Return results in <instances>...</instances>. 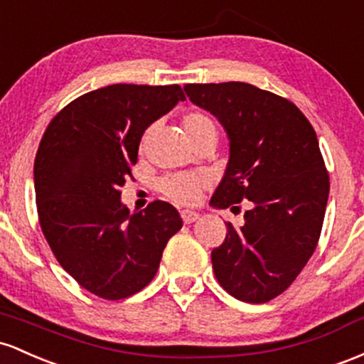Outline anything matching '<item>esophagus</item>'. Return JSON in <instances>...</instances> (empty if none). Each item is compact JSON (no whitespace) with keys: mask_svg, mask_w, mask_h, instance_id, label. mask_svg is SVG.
<instances>
[{"mask_svg":"<svg viewBox=\"0 0 364 364\" xmlns=\"http://www.w3.org/2000/svg\"><path fill=\"white\" fill-rule=\"evenodd\" d=\"M181 216H182L183 223H193L199 218V213H196V211H191V210H182Z\"/></svg>","mask_w":364,"mask_h":364,"instance_id":"obj_1","label":"esophagus"}]
</instances>
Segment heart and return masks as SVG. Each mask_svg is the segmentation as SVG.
Wrapping results in <instances>:
<instances>
[{
	"label": "heart",
	"mask_w": 364,
	"mask_h": 364,
	"mask_svg": "<svg viewBox=\"0 0 364 364\" xmlns=\"http://www.w3.org/2000/svg\"><path fill=\"white\" fill-rule=\"evenodd\" d=\"M182 125L183 132H186L191 142H194L196 139L203 136H208V134H215V136L218 134L216 122L208 113L203 112H193L186 115L182 120ZM146 136H148V132H146ZM146 136L142 137V144H144ZM206 186L208 181L199 173L166 175L158 183L161 194L177 204H194Z\"/></svg>",
	"instance_id": "heart-1"
}]
</instances>
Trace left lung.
Wrapping results in <instances>:
<instances>
[{
  "label": "left lung",
  "instance_id": "8db88e82",
  "mask_svg": "<svg viewBox=\"0 0 364 364\" xmlns=\"http://www.w3.org/2000/svg\"><path fill=\"white\" fill-rule=\"evenodd\" d=\"M189 100L218 118L230 158L211 206L239 210L211 251L216 280L235 299L268 303L296 280L316 249L330 181L316 132L296 105L246 82L186 84Z\"/></svg>",
  "mask_w": 364,
  "mask_h": 364
}]
</instances>
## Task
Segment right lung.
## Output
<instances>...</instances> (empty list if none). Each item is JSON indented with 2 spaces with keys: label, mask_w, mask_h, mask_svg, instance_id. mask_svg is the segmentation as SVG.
Segmentation results:
<instances>
[{
  "label": "right lung",
  "mask_w": 364,
  "mask_h": 364,
  "mask_svg": "<svg viewBox=\"0 0 364 364\" xmlns=\"http://www.w3.org/2000/svg\"><path fill=\"white\" fill-rule=\"evenodd\" d=\"M183 100L177 84L106 85L65 106L41 139L34 187L43 234L63 270L103 299L142 291L182 228L165 201L130 213L120 187L144 130Z\"/></svg>",
  "instance_id": "right-lung-1"
}]
</instances>
